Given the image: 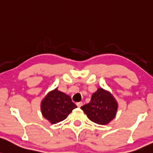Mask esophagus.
<instances>
[{
	"instance_id": "obj_1",
	"label": "esophagus",
	"mask_w": 153,
	"mask_h": 153,
	"mask_svg": "<svg viewBox=\"0 0 153 153\" xmlns=\"http://www.w3.org/2000/svg\"><path fill=\"white\" fill-rule=\"evenodd\" d=\"M76 105H77V106H78V108H80V107H81V106L83 105V102H77V103H76Z\"/></svg>"
}]
</instances>
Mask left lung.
<instances>
[{
  "mask_svg": "<svg viewBox=\"0 0 153 153\" xmlns=\"http://www.w3.org/2000/svg\"><path fill=\"white\" fill-rule=\"evenodd\" d=\"M81 108L91 122L105 125L116 117L118 102L110 91L98 88L92 94L89 103L81 106Z\"/></svg>",
  "mask_w": 153,
  "mask_h": 153,
  "instance_id": "8db88e82",
  "label": "left lung"
}]
</instances>
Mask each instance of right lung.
I'll return each mask as SVG.
<instances>
[{
  "instance_id": "add662e5",
  "label": "right lung",
  "mask_w": 153,
  "mask_h": 153,
  "mask_svg": "<svg viewBox=\"0 0 153 153\" xmlns=\"http://www.w3.org/2000/svg\"><path fill=\"white\" fill-rule=\"evenodd\" d=\"M41 112L43 117L51 124L63 121L77 105L71 97L57 88L49 91L41 102Z\"/></svg>"
}]
</instances>
